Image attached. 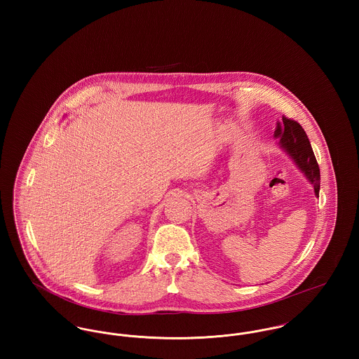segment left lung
<instances>
[{"instance_id":"left-lung-1","label":"left lung","mask_w":359,"mask_h":359,"mask_svg":"<svg viewBox=\"0 0 359 359\" xmlns=\"http://www.w3.org/2000/svg\"><path fill=\"white\" fill-rule=\"evenodd\" d=\"M275 137L279 138L280 147L290 154L297 167L306 174L308 181L313 185L315 195L319 196L320 174L315 154L312 152L307 134L303 127L289 117H282V124H278Z\"/></svg>"}]
</instances>
